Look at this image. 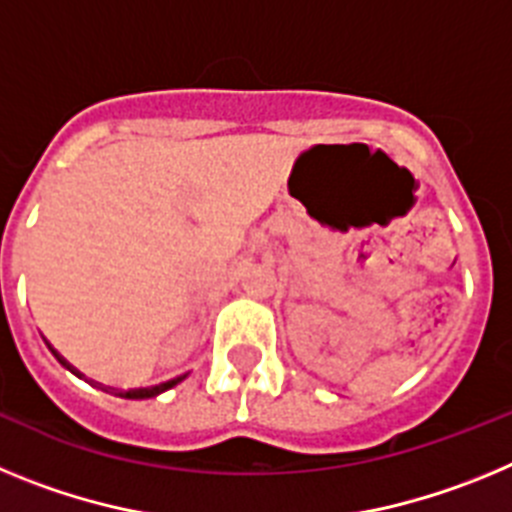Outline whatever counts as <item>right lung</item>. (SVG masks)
<instances>
[{
  "mask_svg": "<svg viewBox=\"0 0 512 512\" xmlns=\"http://www.w3.org/2000/svg\"><path fill=\"white\" fill-rule=\"evenodd\" d=\"M53 351V348H51ZM53 356H56L58 361H61L63 366H66V369H71L69 364H66V359H63V356H58L56 351H53ZM71 372H74V369H71ZM76 374V372H74ZM184 377H176V379H169V382H164V384H156V387H146V390H128V392H117V390H112V387H102L104 392L107 390H112L115 392V395H120V397H128V400H146V397H156V395H161V392H166V390H171V387H174V384H179L182 382Z\"/></svg>",
  "mask_w": 512,
  "mask_h": 512,
  "instance_id": "add662e5",
  "label": "right lung"
}]
</instances>
